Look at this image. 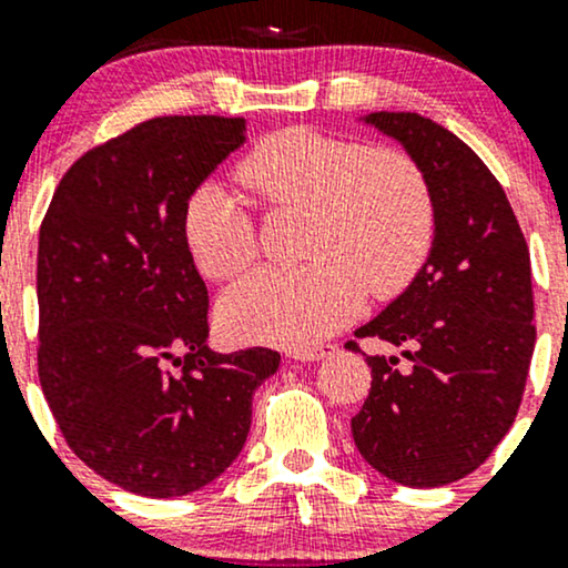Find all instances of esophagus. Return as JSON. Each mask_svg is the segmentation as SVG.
Here are the masks:
<instances>
[{
  "mask_svg": "<svg viewBox=\"0 0 568 568\" xmlns=\"http://www.w3.org/2000/svg\"><path fill=\"white\" fill-rule=\"evenodd\" d=\"M334 349H336L334 344H321V347H310V349L293 352V357H296V361H302V363H315V361H323V357L331 355V352H334Z\"/></svg>",
  "mask_w": 568,
  "mask_h": 568,
  "instance_id": "esophagus-1",
  "label": "esophagus"
}]
</instances>
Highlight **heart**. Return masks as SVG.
Here are the masks:
<instances>
[{"label":"heart","mask_w":568,"mask_h":568,"mask_svg":"<svg viewBox=\"0 0 568 568\" xmlns=\"http://www.w3.org/2000/svg\"><path fill=\"white\" fill-rule=\"evenodd\" d=\"M237 179L266 211L304 207L302 256L312 264L258 272L221 298L226 331L247 342L312 347L347 325L366 285L387 296L419 270L433 240V200L408 154L288 128L240 160ZM184 243L205 277L226 283L256 258V224L224 184L207 181L186 200Z\"/></svg>","instance_id":"obj_1"}]
</instances>
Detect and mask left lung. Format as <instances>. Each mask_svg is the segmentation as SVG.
Masks as SVG:
<instances>
[{"mask_svg": "<svg viewBox=\"0 0 568 568\" xmlns=\"http://www.w3.org/2000/svg\"><path fill=\"white\" fill-rule=\"evenodd\" d=\"M363 122L425 175L435 234L408 288L355 331L400 347L406 363L366 355L371 393L352 438L395 484L446 486L478 470L518 414L537 342L529 245L505 189L452 130L414 112Z\"/></svg>", "mask_w": 568, "mask_h": 568, "instance_id": "left-lung-1", "label": "left lung"}]
</instances>
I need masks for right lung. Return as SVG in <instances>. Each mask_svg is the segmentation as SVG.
Listing matches in <instances>:
<instances>
[{"mask_svg":"<svg viewBox=\"0 0 568 568\" xmlns=\"http://www.w3.org/2000/svg\"><path fill=\"white\" fill-rule=\"evenodd\" d=\"M243 143V116L141 122L69 168L39 230L42 393L71 452L141 497L216 480L280 366L275 349L207 347V288L181 232L186 200Z\"/></svg>","mask_w":568,"mask_h":568,"instance_id":"obj_1","label":"right lung"}]
</instances>
